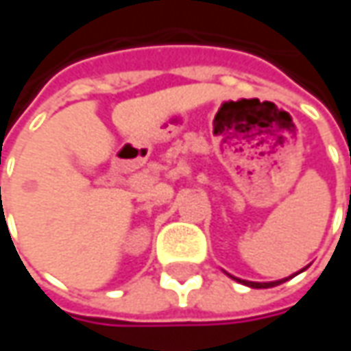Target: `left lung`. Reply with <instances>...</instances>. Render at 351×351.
I'll list each match as a JSON object with an SVG mask.
<instances>
[{"label": "left lung", "instance_id": "8db88e82", "mask_svg": "<svg viewBox=\"0 0 351 351\" xmlns=\"http://www.w3.org/2000/svg\"><path fill=\"white\" fill-rule=\"evenodd\" d=\"M240 281V279H238ZM285 279H281V281H271V283H254V281H242V283H246V285H250V287H274V285H279V283H283Z\"/></svg>", "mask_w": 351, "mask_h": 351}]
</instances>
